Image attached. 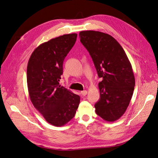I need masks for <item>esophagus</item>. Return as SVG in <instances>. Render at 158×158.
<instances>
[{"label": "esophagus", "instance_id": "34e87169", "mask_svg": "<svg viewBox=\"0 0 158 158\" xmlns=\"http://www.w3.org/2000/svg\"><path fill=\"white\" fill-rule=\"evenodd\" d=\"M87 94H88V91H86V90H84L81 92V94L84 95V96H85V95H87Z\"/></svg>", "mask_w": 158, "mask_h": 158}]
</instances>
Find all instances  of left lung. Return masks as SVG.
<instances>
[{
    "mask_svg": "<svg viewBox=\"0 0 158 158\" xmlns=\"http://www.w3.org/2000/svg\"><path fill=\"white\" fill-rule=\"evenodd\" d=\"M80 41L93 60L99 78L100 98L95 113L103 120L113 122L125 113L132 97L135 78L125 51L107 33L88 30L79 33Z\"/></svg>",
    "mask_w": 158,
    "mask_h": 158,
    "instance_id": "8db88e82",
    "label": "left lung"
}]
</instances>
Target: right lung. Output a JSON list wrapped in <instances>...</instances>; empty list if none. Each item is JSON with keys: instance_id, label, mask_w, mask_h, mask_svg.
Returning a JSON list of instances; mask_svg holds the SVG:
<instances>
[{"instance_id": "1", "label": "right lung", "mask_w": 158, "mask_h": 158, "mask_svg": "<svg viewBox=\"0 0 158 158\" xmlns=\"http://www.w3.org/2000/svg\"><path fill=\"white\" fill-rule=\"evenodd\" d=\"M77 34L57 37L38 46L27 66V84L34 107L47 123L56 127L66 125L77 110L78 95L59 85L66 56L73 48Z\"/></svg>"}]
</instances>
